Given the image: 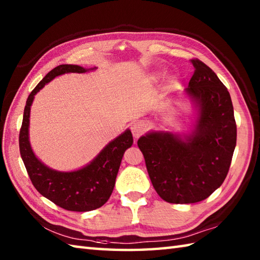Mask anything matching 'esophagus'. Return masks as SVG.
<instances>
[{
    "mask_svg": "<svg viewBox=\"0 0 260 260\" xmlns=\"http://www.w3.org/2000/svg\"><path fill=\"white\" fill-rule=\"evenodd\" d=\"M131 129L135 139H139V137L145 132L146 126L144 123H142V121H135V123L132 124Z\"/></svg>",
    "mask_w": 260,
    "mask_h": 260,
    "instance_id": "esophagus-1",
    "label": "esophagus"
}]
</instances>
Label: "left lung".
<instances>
[{
	"mask_svg": "<svg viewBox=\"0 0 260 260\" xmlns=\"http://www.w3.org/2000/svg\"><path fill=\"white\" fill-rule=\"evenodd\" d=\"M191 63L194 74L183 92L197 110L190 132L150 131L137 141L154 189L176 204L202 201L222 184L237 142L228 89L207 64Z\"/></svg>",
	"mask_w": 260,
	"mask_h": 260,
	"instance_id": "1",
	"label": "left lung"
}]
</instances>
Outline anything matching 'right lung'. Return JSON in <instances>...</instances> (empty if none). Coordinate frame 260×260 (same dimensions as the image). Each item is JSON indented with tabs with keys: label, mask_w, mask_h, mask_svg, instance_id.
<instances>
[{
	"label": "right lung",
	"mask_w": 260,
	"mask_h": 260,
	"mask_svg": "<svg viewBox=\"0 0 260 260\" xmlns=\"http://www.w3.org/2000/svg\"><path fill=\"white\" fill-rule=\"evenodd\" d=\"M95 69L96 67L86 69L77 64H60L49 71L26 99L20 131L21 157L32 184L40 194L69 211H91L107 202L114 190L124 153L133 145V135L127 128L85 167L68 172L57 171L42 163L32 150L29 137L31 106L37 93L56 77L70 73L85 74Z\"/></svg>",
	"instance_id": "right-lung-1"
}]
</instances>
